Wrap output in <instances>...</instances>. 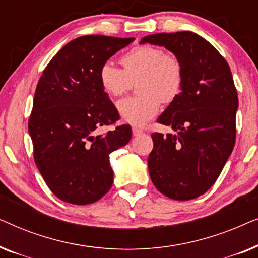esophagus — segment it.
<instances>
[{"instance_id":"34e87169","label":"esophagus","mask_w":258,"mask_h":258,"mask_svg":"<svg viewBox=\"0 0 258 258\" xmlns=\"http://www.w3.org/2000/svg\"><path fill=\"white\" fill-rule=\"evenodd\" d=\"M142 133H143L142 129L135 128V126H134V128H133V135H134V136H140Z\"/></svg>"}]
</instances>
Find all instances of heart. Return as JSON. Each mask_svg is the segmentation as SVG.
Here are the masks:
<instances>
[{
    "label": "heart",
    "mask_w": 258,
    "mask_h": 258,
    "mask_svg": "<svg viewBox=\"0 0 258 258\" xmlns=\"http://www.w3.org/2000/svg\"><path fill=\"white\" fill-rule=\"evenodd\" d=\"M123 69L110 61L100 68L98 77L103 90L112 97H119L137 83L141 95L119 101L117 110L123 121L142 126L157 115L163 103H171L181 94L184 70L181 59L161 48L143 44L133 48L121 57Z\"/></svg>",
    "instance_id": "heart-1"
}]
</instances>
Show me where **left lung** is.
I'll list each match as a JSON object with an SVG mask.
<instances>
[{
    "label": "left lung",
    "mask_w": 258,
    "mask_h": 258,
    "mask_svg": "<svg viewBox=\"0 0 258 258\" xmlns=\"http://www.w3.org/2000/svg\"><path fill=\"white\" fill-rule=\"evenodd\" d=\"M144 43L168 49L184 70L181 94L157 118L175 134L151 135L150 178L169 199H196L216 182L235 146L238 97L230 67L192 31L148 35Z\"/></svg>",
    "instance_id": "left-lung-1"
}]
</instances>
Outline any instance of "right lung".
I'll use <instances>...</instances> for the list:
<instances>
[{"mask_svg": "<svg viewBox=\"0 0 258 258\" xmlns=\"http://www.w3.org/2000/svg\"><path fill=\"white\" fill-rule=\"evenodd\" d=\"M135 40L86 35L66 44L45 67L34 96L28 130L34 160L54 195L84 206L111 188L109 155L132 139V128L96 135L118 112L100 83V68Z\"/></svg>", "mask_w": 258, "mask_h": 258, "instance_id": "right-lung-1", "label": "right lung"}]
</instances>
